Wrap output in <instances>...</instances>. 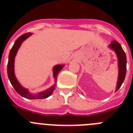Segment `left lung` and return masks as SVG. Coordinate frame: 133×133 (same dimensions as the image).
<instances>
[{
	"instance_id": "obj_1",
	"label": "left lung",
	"mask_w": 133,
	"mask_h": 133,
	"mask_svg": "<svg viewBox=\"0 0 133 133\" xmlns=\"http://www.w3.org/2000/svg\"><path fill=\"white\" fill-rule=\"evenodd\" d=\"M116 52L118 60V77L116 91L120 89L125 78L127 72V56L121 46L116 41H112L109 45Z\"/></svg>"
}]
</instances>
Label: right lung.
Wrapping results in <instances>:
<instances>
[{
	"label": "right lung",
	"instance_id": "1",
	"mask_svg": "<svg viewBox=\"0 0 133 133\" xmlns=\"http://www.w3.org/2000/svg\"><path fill=\"white\" fill-rule=\"evenodd\" d=\"M31 35L32 34L30 33V32L23 34V35H21V36H19L16 40L15 44L12 46V47L11 50L10 51V53H9V61H8V64H7V74H8V77L10 80L11 84L14 87L15 90L21 96L24 97V98H29V99H43V98L49 97L52 93V92H53L55 89V85L52 86V87L45 90L44 92H39L38 94H36V95H32L28 92L27 89L23 88L18 83V81L16 80V77L15 76V73H14V61H15V57L16 52H17V50H18V48L20 47L21 43ZM63 67H64V65H56L53 68V75L54 78L55 79V82L56 81V78H57V75H58V72L63 69Z\"/></svg>",
	"mask_w": 133,
	"mask_h": 133
}]
</instances>
